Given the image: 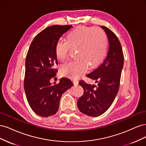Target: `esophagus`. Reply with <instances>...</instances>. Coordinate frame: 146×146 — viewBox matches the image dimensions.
Listing matches in <instances>:
<instances>
[{
    "instance_id": "1",
    "label": "esophagus",
    "mask_w": 146,
    "mask_h": 146,
    "mask_svg": "<svg viewBox=\"0 0 146 146\" xmlns=\"http://www.w3.org/2000/svg\"><path fill=\"white\" fill-rule=\"evenodd\" d=\"M74 83L76 85H78V80H77V79H74Z\"/></svg>"
}]
</instances>
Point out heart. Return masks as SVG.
I'll list each match as a JSON object with an SVG mask.
<instances>
[{
    "label": "heart",
    "mask_w": 146,
    "mask_h": 146,
    "mask_svg": "<svg viewBox=\"0 0 146 146\" xmlns=\"http://www.w3.org/2000/svg\"><path fill=\"white\" fill-rule=\"evenodd\" d=\"M108 46L107 36L103 30L78 26L70 31L65 40L59 39L55 44L56 58L62 62L69 59L70 48H76L77 58L62 66L61 73L77 78L85 71L88 65L91 68L98 66L107 55Z\"/></svg>",
    "instance_id": "obj_1"
}]
</instances>
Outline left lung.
<instances>
[{
	"instance_id": "8db88e82",
	"label": "left lung",
	"mask_w": 146,
	"mask_h": 146,
	"mask_svg": "<svg viewBox=\"0 0 146 146\" xmlns=\"http://www.w3.org/2000/svg\"><path fill=\"white\" fill-rule=\"evenodd\" d=\"M101 27L108 39V54L102 63L86 75L98 85H90L84 80L79 82L84 93L77 100V107L80 112L92 117L102 114L113 104L120 86L123 66V54L119 39L108 28Z\"/></svg>"
}]
</instances>
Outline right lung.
Returning a JSON list of instances; mask_svg holds the SVG:
<instances>
[{"label": "right lung", "mask_w": 146, "mask_h": 146, "mask_svg": "<svg viewBox=\"0 0 146 146\" xmlns=\"http://www.w3.org/2000/svg\"><path fill=\"white\" fill-rule=\"evenodd\" d=\"M71 27L55 25L44 29L33 39L26 56L24 90L30 107L41 117L55 114L61 96L73 86L72 82L66 77L61 78L58 84L52 85L50 82L56 76L55 67L58 63L55 44Z\"/></svg>", "instance_id": "add662e5"}]
</instances>
